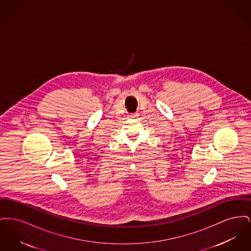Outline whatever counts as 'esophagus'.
<instances>
[{"instance_id": "esophagus-1", "label": "esophagus", "mask_w": 251, "mask_h": 251, "mask_svg": "<svg viewBox=\"0 0 251 251\" xmlns=\"http://www.w3.org/2000/svg\"><path fill=\"white\" fill-rule=\"evenodd\" d=\"M138 117V114L137 113H134V114H131L130 115V118H131V119H136Z\"/></svg>"}]
</instances>
